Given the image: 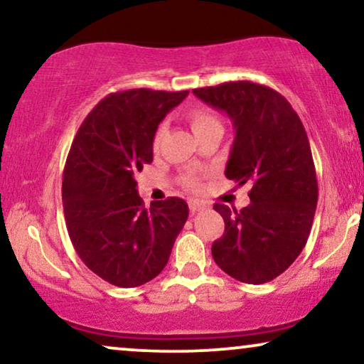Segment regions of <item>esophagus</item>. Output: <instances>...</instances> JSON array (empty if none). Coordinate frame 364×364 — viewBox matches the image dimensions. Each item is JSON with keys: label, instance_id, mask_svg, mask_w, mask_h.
I'll return each mask as SVG.
<instances>
[{"label": "esophagus", "instance_id": "34e87169", "mask_svg": "<svg viewBox=\"0 0 364 364\" xmlns=\"http://www.w3.org/2000/svg\"><path fill=\"white\" fill-rule=\"evenodd\" d=\"M205 207H207L205 203H203L202 200H197V198H191V200H188V208H191L192 213H196L198 210H203Z\"/></svg>", "mask_w": 364, "mask_h": 364}]
</instances>
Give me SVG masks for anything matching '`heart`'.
<instances>
[{
    "instance_id": "heart-1",
    "label": "heart",
    "mask_w": 364,
    "mask_h": 364,
    "mask_svg": "<svg viewBox=\"0 0 364 364\" xmlns=\"http://www.w3.org/2000/svg\"><path fill=\"white\" fill-rule=\"evenodd\" d=\"M186 117L187 121L191 122V127L196 136L205 131H210V129H222L220 119H218L215 114L207 107H202V106L188 107L186 111ZM162 136H164V127H159L156 136H154V149L161 146ZM183 182H186L188 187H198V177L196 173H186V176H183Z\"/></svg>"
}]
</instances>
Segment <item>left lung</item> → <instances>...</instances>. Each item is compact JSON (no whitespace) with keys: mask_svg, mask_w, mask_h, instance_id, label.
<instances>
[{"mask_svg":"<svg viewBox=\"0 0 364 364\" xmlns=\"http://www.w3.org/2000/svg\"><path fill=\"white\" fill-rule=\"evenodd\" d=\"M192 92L230 117L235 139L225 176L252 183L242 210L213 205L225 222L213 260L238 282H270L305 248L315 217L318 182L305 127L291 104L262 84L223 82Z\"/></svg>","mask_w":364,"mask_h":364,"instance_id":"obj_1","label":"left lung"}]
</instances>
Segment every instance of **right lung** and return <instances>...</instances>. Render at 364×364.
Returning a JSON list of instances; mask_svg holds the SVG:
<instances>
[{
    "label": "right lung",
    "mask_w": 364,
    "mask_h": 364,
    "mask_svg": "<svg viewBox=\"0 0 364 364\" xmlns=\"http://www.w3.org/2000/svg\"><path fill=\"white\" fill-rule=\"evenodd\" d=\"M188 91L129 89L104 97L79 127L63 176V207L77 255L102 280L134 288L167 265L188 217L178 197L144 207L134 176L152 162L157 126Z\"/></svg>",
    "instance_id": "obj_1"
}]
</instances>
